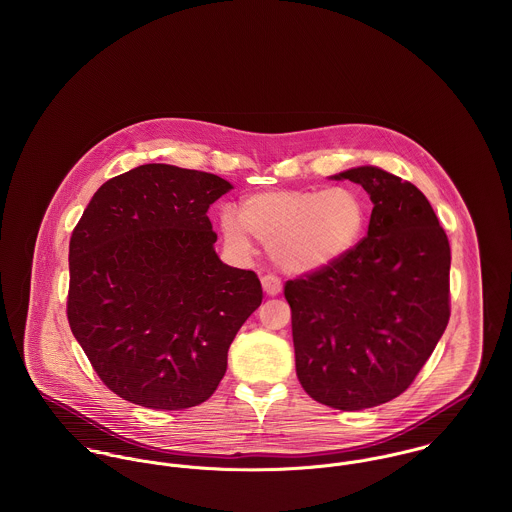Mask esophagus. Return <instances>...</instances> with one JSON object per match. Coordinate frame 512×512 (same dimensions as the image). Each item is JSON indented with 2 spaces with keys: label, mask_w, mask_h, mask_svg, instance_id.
Segmentation results:
<instances>
[{
  "label": "esophagus",
  "mask_w": 512,
  "mask_h": 512,
  "mask_svg": "<svg viewBox=\"0 0 512 512\" xmlns=\"http://www.w3.org/2000/svg\"><path fill=\"white\" fill-rule=\"evenodd\" d=\"M262 288L268 295H278L282 292V280L272 274H266V276H262Z\"/></svg>",
  "instance_id": "obj_1"
}]
</instances>
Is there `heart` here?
<instances>
[{"label": "heart", "instance_id": "obj_1", "mask_svg": "<svg viewBox=\"0 0 512 512\" xmlns=\"http://www.w3.org/2000/svg\"><path fill=\"white\" fill-rule=\"evenodd\" d=\"M365 226V199L351 187L264 191L248 197L240 213L230 207L220 213L222 234L234 250L250 254L254 236L282 270L295 274L341 260Z\"/></svg>", "mask_w": 512, "mask_h": 512}]
</instances>
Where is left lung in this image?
<instances>
[{"instance_id": "obj_1", "label": "left lung", "mask_w": 512, "mask_h": 512, "mask_svg": "<svg viewBox=\"0 0 512 512\" xmlns=\"http://www.w3.org/2000/svg\"><path fill=\"white\" fill-rule=\"evenodd\" d=\"M333 179L372 201L365 238L335 264L286 282L295 372L317 402L365 410L400 396L449 321L445 230L410 181L363 165Z\"/></svg>"}]
</instances>
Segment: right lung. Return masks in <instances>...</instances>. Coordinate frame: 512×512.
Wrapping results in <instances>:
<instances>
[{"instance_id":"add662e5","label":"right lung","mask_w":512,"mask_h":512,"mask_svg":"<svg viewBox=\"0 0 512 512\" xmlns=\"http://www.w3.org/2000/svg\"><path fill=\"white\" fill-rule=\"evenodd\" d=\"M219 175L147 163L106 181L69 246L67 317L100 380L153 410L213 396L228 347L262 303L252 270L215 252Z\"/></svg>"}]
</instances>
